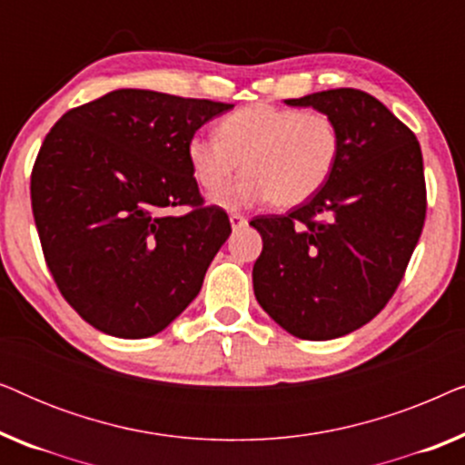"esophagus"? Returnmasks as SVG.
<instances>
[{
    "label": "esophagus",
    "instance_id": "obj_1",
    "mask_svg": "<svg viewBox=\"0 0 465 465\" xmlns=\"http://www.w3.org/2000/svg\"><path fill=\"white\" fill-rule=\"evenodd\" d=\"M228 220H231V226L234 228V231H237V228H243L247 224V218L241 213H231V218Z\"/></svg>",
    "mask_w": 465,
    "mask_h": 465
}]
</instances>
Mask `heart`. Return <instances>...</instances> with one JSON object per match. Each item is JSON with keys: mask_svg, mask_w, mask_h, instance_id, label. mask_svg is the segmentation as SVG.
<instances>
[{"mask_svg": "<svg viewBox=\"0 0 465 465\" xmlns=\"http://www.w3.org/2000/svg\"><path fill=\"white\" fill-rule=\"evenodd\" d=\"M341 129L323 112L253 104L228 114L218 135L190 137V169L209 194H218L243 167L245 175L224 190L222 207L237 209L269 201L290 209L326 186L341 156Z\"/></svg>", "mask_w": 465, "mask_h": 465, "instance_id": "obj_1", "label": "heart"}]
</instances>
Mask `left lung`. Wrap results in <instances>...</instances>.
I'll list each match as a JSON object with an SVG mask.
<instances>
[{
	"label": "left lung",
	"instance_id": "obj_1",
	"mask_svg": "<svg viewBox=\"0 0 465 465\" xmlns=\"http://www.w3.org/2000/svg\"><path fill=\"white\" fill-rule=\"evenodd\" d=\"M336 120L341 156L320 193L285 215H258L253 294L304 341L345 336L390 302L421 237L425 177L419 142L372 94L332 88L285 99Z\"/></svg>",
	"mask_w": 465,
	"mask_h": 465
}]
</instances>
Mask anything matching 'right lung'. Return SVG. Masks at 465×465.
Instances as JSON below:
<instances>
[{"label": "right lung", "mask_w": 465, "mask_h": 465, "mask_svg": "<svg viewBox=\"0 0 465 465\" xmlns=\"http://www.w3.org/2000/svg\"><path fill=\"white\" fill-rule=\"evenodd\" d=\"M231 104L120 88L63 114L31 171V207L56 288L118 339L163 332L201 292L231 234L205 207L186 145ZM191 212L171 216L168 209Z\"/></svg>", "instance_id": "obj_1"}]
</instances>
